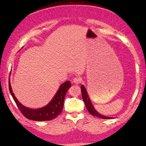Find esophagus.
<instances>
[{
  "label": "esophagus",
  "mask_w": 146,
  "mask_h": 146,
  "mask_svg": "<svg viewBox=\"0 0 146 146\" xmlns=\"http://www.w3.org/2000/svg\"><path fill=\"white\" fill-rule=\"evenodd\" d=\"M82 81V79L80 77H76L73 79V83L75 84H78L81 83Z\"/></svg>",
  "instance_id": "1"
}]
</instances>
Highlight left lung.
<instances>
[{
	"mask_svg": "<svg viewBox=\"0 0 146 146\" xmlns=\"http://www.w3.org/2000/svg\"><path fill=\"white\" fill-rule=\"evenodd\" d=\"M81 91H82V99H83L84 102L85 103V105H86L87 110H88V112L91 113L92 115L96 116V117L102 118V119H111L110 117H105V116L100 114V113L98 112L97 111L95 110V108H94L93 105H92L91 100H90V99H89V95H88V94H87L86 89V88H85V87L83 86V85H82L81 86Z\"/></svg>",
	"mask_w": 146,
	"mask_h": 146,
	"instance_id": "8db88e82",
	"label": "left lung"
}]
</instances>
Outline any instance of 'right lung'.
Wrapping results in <instances>:
<instances>
[{
	"label": "right lung",
	"instance_id": "add662e5",
	"mask_svg": "<svg viewBox=\"0 0 146 146\" xmlns=\"http://www.w3.org/2000/svg\"><path fill=\"white\" fill-rule=\"evenodd\" d=\"M71 86V82L70 81L65 82L60 86L57 93L53 98L51 102L45 107L38 108V109H31V108L24 107L18 102L13 92L9 79V89L10 93L17 104L18 109L26 118L36 121L52 120L57 117L61 113L63 105H64L66 94Z\"/></svg>",
	"mask_w": 146,
	"mask_h": 146
}]
</instances>
